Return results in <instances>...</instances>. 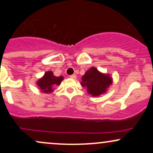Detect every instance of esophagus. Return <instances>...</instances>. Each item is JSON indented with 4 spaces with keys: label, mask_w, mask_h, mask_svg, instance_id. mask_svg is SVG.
Listing matches in <instances>:
<instances>
[{
    "label": "esophagus",
    "mask_w": 153,
    "mask_h": 153,
    "mask_svg": "<svg viewBox=\"0 0 153 153\" xmlns=\"http://www.w3.org/2000/svg\"><path fill=\"white\" fill-rule=\"evenodd\" d=\"M70 77H71V78H73V79H76V78H77L76 75H70Z\"/></svg>",
    "instance_id": "1"
}]
</instances>
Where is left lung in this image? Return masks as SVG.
Instances as JSON below:
<instances>
[{
  "label": "left lung",
  "instance_id": "1",
  "mask_svg": "<svg viewBox=\"0 0 153 153\" xmlns=\"http://www.w3.org/2000/svg\"><path fill=\"white\" fill-rule=\"evenodd\" d=\"M80 85L87 89V92L92 96L104 94L113 82L109 74L103 73L95 67L91 68L82 76Z\"/></svg>",
  "mask_w": 153,
  "mask_h": 153
}]
</instances>
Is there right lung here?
<instances>
[{
	"label": "right lung",
	"mask_w": 153,
	"mask_h": 153,
	"mask_svg": "<svg viewBox=\"0 0 153 153\" xmlns=\"http://www.w3.org/2000/svg\"><path fill=\"white\" fill-rule=\"evenodd\" d=\"M63 79V76L56 77L52 71H47L36 81V85L39 88L41 92L50 94L54 91V88L56 85H60Z\"/></svg>",
	"instance_id": "1"
}]
</instances>
